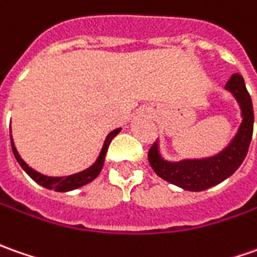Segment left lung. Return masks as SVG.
Returning <instances> with one entry per match:
<instances>
[{
	"label": "left lung",
	"mask_w": 257,
	"mask_h": 257,
	"mask_svg": "<svg viewBox=\"0 0 257 257\" xmlns=\"http://www.w3.org/2000/svg\"><path fill=\"white\" fill-rule=\"evenodd\" d=\"M226 91L232 93L240 108L242 123L233 139L219 154L199 159H182L178 162L166 161L161 155L159 141L148 152L149 164L155 173L166 182L190 192H200L216 186L227 179L242 165L247 155L253 135V105L246 89L243 76L233 74L226 84Z\"/></svg>",
	"instance_id": "left-lung-1"
}]
</instances>
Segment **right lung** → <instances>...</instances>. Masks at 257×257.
Masks as SVG:
<instances>
[{"label": "right lung", "instance_id": "1", "mask_svg": "<svg viewBox=\"0 0 257 257\" xmlns=\"http://www.w3.org/2000/svg\"><path fill=\"white\" fill-rule=\"evenodd\" d=\"M120 129L122 128L113 129L112 132L108 134V137L105 138V142H103L101 152H99V156L96 158V161L89 168H86V169H84V171H81V172L78 173L68 175V176H47L44 173L37 172L35 169H32L31 166H28V165L25 164V161L18 154L17 148L14 145L13 135H10V137H11V146H13V152L15 159H17V162L21 165V168H23L24 171L30 175V178H31L32 181H35L38 185L47 188V189L55 190V192H69V190L78 189V188L84 186L86 183L92 182L99 175V172L102 171V166H103V162H105V156H106L108 146L111 144L112 139L119 134Z\"/></svg>", "mask_w": 257, "mask_h": 257}]
</instances>
